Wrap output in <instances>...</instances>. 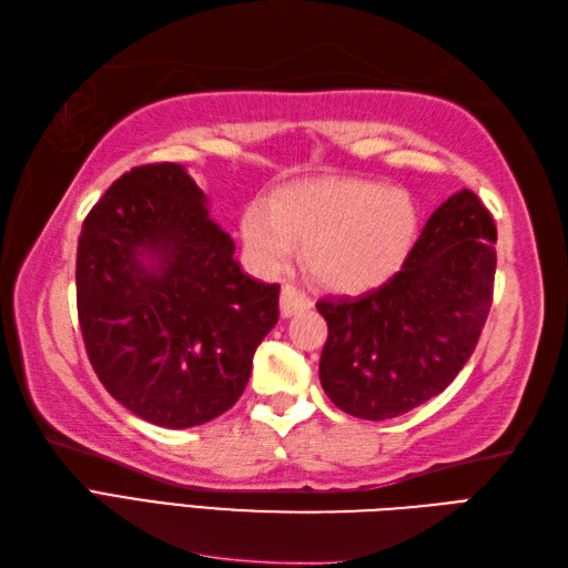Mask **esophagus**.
I'll return each instance as SVG.
<instances>
[{
	"instance_id": "obj_1",
	"label": "esophagus",
	"mask_w": 568,
	"mask_h": 568,
	"mask_svg": "<svg viewBox=\"0 0 568 568\" xmlns=\"http://www.w3.org/2000/svg\"><path fill=\"white\" fill-rule=\"evenodd\" d=\"M311 306H313V301L306 292H301V288L294 284H284V288H282V315L284 317H292L294 313L308 311Z\"/></svg>"
}]
</instances>
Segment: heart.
<instances>
[{
    "label": "heart",
    "mask_w": 568,
    "mask_h": 568,
    "mask_svg": "<svg viewBox=\"0 0 568 568\" xmlns=\"http://www.w3.org/2000/svg\"><path fill=\"white\" fill-rule=\"evenodd\" d=\"M417 202L403 187L358 178H311L282 187L243 216L251 251L276 265L303 245V265L337 292H358L403 265L417 236Z\"/></svg>",
    "instance_id": "1"
}]
</instances>
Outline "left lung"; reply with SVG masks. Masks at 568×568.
Listing matches in <instances>:
<instances>
[{
	"label": "left lung",
	"instance_id": "8db88e82",
	"mask_svg": "<svg viewBox=\"0 0 568 568\" xmlns=\"http://www.w3.org/2000/svg\"><path fill=\"white\" fill-rule=\"evenodd\" d=\"M496 226L473 190L428 216L378 288L315 306L327 321L321 383L342 412L385 422L444 393L473 356L494 296Z\"/></svg>",
	"mask_w": 568,
	"mask_h": 568
}]
</instances>
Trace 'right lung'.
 <instances>
[{
	"instance_id": "obj_1",
	"label": "right lung",
	"mask_w": 568,
	"mask_h": 568,
	"mask_svg": "<svg viewBox=\"0 0 568 568\" xmlns=\"http://www.w3.org/2000/svg\"><path fill=\"white\" fill-rule=\"evenodd\" d=\"M233 253L180 163L136 165L84 219L81 337L103 388L136 417L190 428L239 403L280 321V284L247 276Z\"/></svg>"
}]
</instances>
